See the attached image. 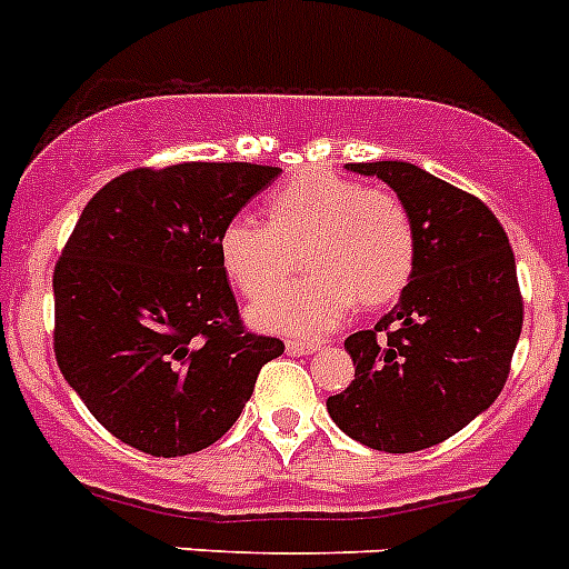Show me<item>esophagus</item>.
Here are the masks:
<instances>
[{"mask_svg":"<svg viewBox=\"0 0 569 569\" xmlns=\"http://www.w3.org/2000/svg\"><path fill=\"white\" fill-rule=\"evenodd\" d=\"M284 347H288L290 356H310V352H316L321 343L319 341H288Z\"/></svg>","mask_w":569,"mask_h":569,"instance_id":"1","label":"esophagus"}]
</instances>
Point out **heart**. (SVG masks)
Returning a JSON list of instances; mask_svg holds the SVG:
<instances>
[{
	"instance_id": "obj_1",
	"label": "heart",
	"mask_w": 569,
	"mask_h": 569,
	"mask_svg": "<svg viewBox=\"0 0 569 569\" xmlns=\"http://www.w3.org/2000/svg\"><path fill=\"white\" fill-rule=\"evenodd\" d=\"M299 252L311 270L277 289ZM220 257L248 299L277 289L250 307L253 325L312 336L336 327L358 299L375 307L406 288L417 257L415 222L392 191L305 171L270 194L268 220L237 213L222 228Z\"/></svg>"
}]
</instances>
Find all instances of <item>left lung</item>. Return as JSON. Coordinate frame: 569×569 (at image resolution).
<instances>
[{
    "label": "left lung",
    "instance_id": "obj_1",
    "mask_svg": "<svg viewBox=\"0 0 569 569\" xmlns=\"http://www.w3.org/2000/svg\"><path fill=\"white\" fill-rule=\"evenodd\" d=\"M347 169L380 177L403 200L417 257L398 305L343 341L356 380L327 411L375 451H423L466 429L508 380L525 316L513 250L486 202L420 166Z\"/></svg>",
    "mask_w": 569,
    "mask_h": 569
}]
</instances>
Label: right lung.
Listing matches in <instances>:
<instances>
[{
  "label": "right lung",
  "mask_w": 569,
  "mask_h": 569,
  "mask_svg": "<svg viewBox=\"0 0 569 569\" xmlns=\"http://www.w3.org/2000/svg\"><path fill=\"white\" fill-rule=\"evenodd\" d=\"M281 169L177 163L114 177L56 262L53 349L98 423L152 457L220 440L284 352L248 332L220 257L222 228Z\"/></svg>",
  "instance_id": "right-lung-1"
}]
</instances>
